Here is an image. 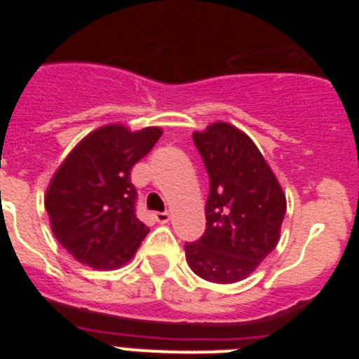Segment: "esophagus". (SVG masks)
<instances>
[{"mask_svg":"<svg viewBox=\"0 0 359 359\" xmlns=\"http://www.w3.org/2000/svg\"><path fill=\"white\" fill-rule=\"evenodd\" d=\"M152 215H154V219H156L158 223H161V224L167 223V221H169V219H170L169 212H154V214H152Z\"/></svg>","mask_w":359,"mask_h":359,"instance_id":"esophagus-1","label":"esophagus"}]
</instances>
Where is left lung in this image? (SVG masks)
Segmentation results:
<instances>
[{
  "label": "left lung",
  "mask_w": 359,
  "mask_h": 359,
  "mask_svg": "<svg viewBox=\"0 0 359 359\" xmlns=\"http://www.w3.org/2000/svg\"><path fill=\"white\" fill-rule=\"evenodd\" d=\"M192 138L210 190L207 230L185 244L187 262L208 282H239L277 246L286 196L261 151L237 128L217 122Z\"/></svg>",
  "instance_id": "obj_1"
}]
</instances>
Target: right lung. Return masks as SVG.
Instances as JSON below:
<instances>
[{"label": "right lung", "instance_id": "1", "mask_svg": "<svg viewBox=\"0 0 359 359\" xmlns=\"http://www.w3.org/2000/svg\"><path fill=\"white\" fill-rule=\"evenodd\" d=\"M160 136L158 128L131 133L113 123L86 136L62 161L44 207L55 239L79 262L116 269L131 261L149 231L136 217L131 169Z\"/></svg>", "mask_w": 359, "mask_h": 359}]
</instances>
